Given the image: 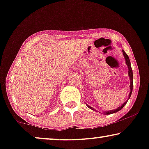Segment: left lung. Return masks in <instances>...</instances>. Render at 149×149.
Masks as SVG:
<instances>
[{
  "label": "left lung",
  "mask_w": 149,
  "mask_h": 149,
  "mask_svg": "<svg viewBox=\"0 0 149 149\" xmlns=\"http://www.w3.org/2000/svg\"><path fill=\"white\" fill-rule=\"evenodd\" d=\"M122 52H123V56H124L125 63H126V65H127V68H128V75H129V77H130V94H129V97H128V98H127V100H126V101H125V102H123V103L121 104V106H119L118 108L116 109H113V110H111V111H104V114H105V115H110V114H112V113H116L117 111H119V110H121V109H122L123 107L125 106V104L127 103V100H128L129 98H130L132 93V89H133V72H132V70L130 61V58L128 57V56H127V54L125 53V51H123V50H122ZM86 105H87L88 107L91 109L93 110V111H96L95 109L91 107L88 105V104H86Z\"/></svg>",
  "instance_id": "left-lung-1"
}]
</instances>
